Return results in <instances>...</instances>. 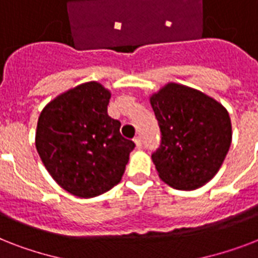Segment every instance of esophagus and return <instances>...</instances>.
I'll list each match as a JSON object with an SVG mask.
<instances>
[{"mask_svg":"<svg viewBox=\"0 0 258 258\" xmlns=\"http://www.w3.org/2000/svg\"><path fill=\"white\" fill-rule=\"evenodd\" d=\"M134 142H135V146H137V149H141V147H142V138L137 137L135 139H134Z\"/></svg>","mask_w":258,"mask_h":258,"instance_id":"1","label":"esophagus"}]
</instances>
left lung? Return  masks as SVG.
Segmentation results:
<instances>
[{
  "label": "left lung",
  "mask_w": 258,
  "mask_h": 258,
  "mask_svg": "<svg viewBox=\"0 0 258 258\" xmlns=\"http://www.w3.org/2000/svg\"><path fill=\"white\" fill-rule=\"evenodd\" d=\"M161 146L151 155L158 175L178 190H196L216 175L232 143L224 105L190 87L167 83L150 96Z\"/></svg>",
  "instance_id": "1"
}]
</instances>
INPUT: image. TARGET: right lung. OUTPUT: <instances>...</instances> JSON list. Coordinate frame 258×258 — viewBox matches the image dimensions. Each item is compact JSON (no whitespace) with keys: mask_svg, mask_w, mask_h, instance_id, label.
<instances>
[{"mask_svg":"<svg viewBox=\"0 0 258 258\" xmlns=\"http://www.w3.org/2000/svg\"><path fill=\"white\" fill-rule=\"evenodd\" d=\"M109 89L88 82L60 93L40 113L36 150L56 183L92 198L120 182L135 145L107 113Z\"/></svg>","mask_w":258,"mask_h":258,"instance_id":"1","label":"right lung"}]
</instances>
